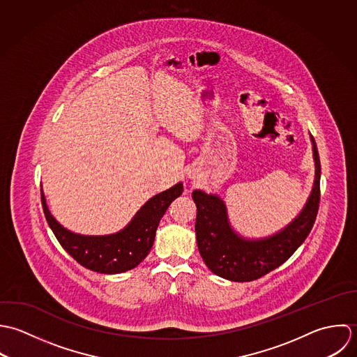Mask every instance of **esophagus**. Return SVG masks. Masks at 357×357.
Instances as JSON below:
<instances>
[{"label":"esophagus","instance_id":"esophagus-1","mask_svg":"<svg viewBox=\"0 0 357 357\" xmlns=\"http://www.w3.org/2000/svg\"><path fill=\"white\" fill-rule=\"evenodd\" d=\"M189 178H190V179H193V181H196V176H193V175H189Z\"/></svg>","mask_w":357,"mask_h":357}]
</instances>
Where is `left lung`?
Segmentation results:
<instances>
[{
    "instance_id": "1",
    "label": "left lung",
    "mask_w": 357,
    "mask_h": 357,
    "mask_svg": "<svg viewBox=\"0 0 357 357\" xmlns=\"http://www.w3.org/2000/svg\"><path fill=\"white\" fill-rule=\"evenodd\" d=\"M314 181L312 192L301 210L287 226L272 236L248 238L231 226L225 202L213 193L195 190L197 207L196 237L200 255L208 269L230 282H252L279 268L309 236L320 202V158L310 135Z\"/></svg>"
}]
</instances>
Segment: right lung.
Masks as SVG:
<instances>
[{"mask_svg":"<svg viewBox=\"0 0 357 357\" xmlns=\"http://www.w3.org/2000/svg\"><path fill=\"white\" fill-rule=\"evenodd\" d=\"M182 192L183 185L179 182L168 190L153 196L124 229L105 236L79 234L62 226L51 214L43 189L41 202L50 227L73 258L89 271L114 275L134 269L147 257L153 247L160 219Z\"/></svg>","mask_w":357,"mask_h":357,"instance_id":"add662e5","label":"right lung"}]
</instances>
